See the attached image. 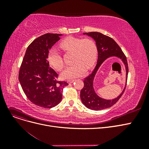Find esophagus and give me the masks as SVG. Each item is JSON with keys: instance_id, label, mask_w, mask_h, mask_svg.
<instances>
[{"instance_id": "34e87169", "label": "esophagus", "mask_w": 149, "mask_h": 149, "mask_svg": "<svg viewBox=\"0 0 149 149\" xmlns=\"http://www.w3.org/2000/svg\"><path fill=\"white\" fill-rule=\"evenodd\" d=\"M74 81V79H72V80H68L67 81V82L68 83H73Z\"/></svg>"}]
</instances>
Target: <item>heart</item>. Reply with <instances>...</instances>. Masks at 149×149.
<instances>
[{
	"label": "heart",
	"instance_id": "b5f03b06",
	"mask_svg": "<svg viewBox=\"0 0 149 149\" xmlns=\"http://www.w3.org/2000/svg\"><path fill=\"white\" fill-rule=\"evenodd\" d=\"M60 46L65 52L74 53V64L67 67L62 72L63 78L72 79L82 76L85 73L86 69H91L95 63L97 56V47L95 41L91 38L67 37L62 40ZM48 61L58 71H61L63 68V58L55 48L49 49Z\"/></svg>",
	"mask_w": 149,
	"mask_h": 149
}]
</instances>
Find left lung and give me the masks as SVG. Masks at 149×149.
<instances>
[{
    "instance_id": "1",
    "label": "left lung",
    "mask_w": 149,
    "mask_h": 149,
    "mask_svg": "<svg viewBox=\"0 0 149 149\" xmlns=\"http://www.w3.org/2000/svg\"><path fill=\"white\" fill-rule=\"evenodd\" d=\"M83 35L89 36L96 42L97 47L98 57L95 68L92 72V73L89 74L83 81L84 87L80 93L81 100L83 104L89 109L94 111L102 110L112 106L118 101L124 92L126 84L123 92L116 98L109 100L100 97L96 93L93 87L94 79L97 71L102 64V63L108 58L112 56L118 57L123 61L125 65L126 71V81H127L129 72L127 58H126L124 53L122 51L121 48L118 43L112 38L103 35L101 33L96 32V31L83 33Z\"/></svg>"
}]
</instances>
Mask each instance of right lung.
Instances as JSON below:
<instances>
[{
    "instance_id": "1",
    "label": "right lung",
    "mask_w": 149,
    "mask_h": 149,
    "mask_svg": "<svg viewBox=\"0 0 149 149\" xmlns=\"http://www.w3.org/2000/svg\"><path fill=\"white\" fill-rule=\"evenodd\" d=\"M62 34L46 33L34 40L26 49L19 74L22 89L34 104L44 108L57 106L63 89L68 85L58 81V74L49 67L48 54Z\"/></svg>"
}]
</instances>
